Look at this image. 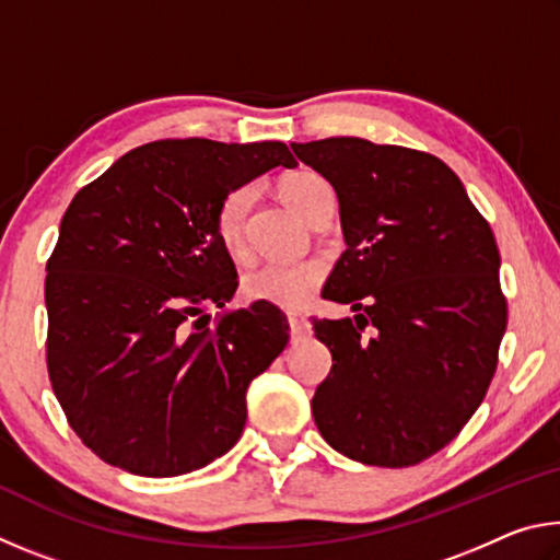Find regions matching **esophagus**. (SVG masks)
Returning a JSON list of instances; mask_svg holds the SVG:
<instances>
[{"label":"esophagus","instance_id":"obj_1","mask_svg":"<svg viewBox=\"0 0 560 560\" xmlns=\"http://www.w3.org/2000/svg\"><path fill=\"white\" fill-rule=\"evenodd\" d=\"M289 328H291V338H299V336L306 334L308 324H306V318H303V316L289 314Z\"/></svg>","mask_w":560,"mask_h":560}]
</instances>
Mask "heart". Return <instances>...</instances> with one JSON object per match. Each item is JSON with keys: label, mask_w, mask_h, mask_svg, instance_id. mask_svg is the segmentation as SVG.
Returning <instances> with one entry per match:
<instances>
[{"label": "heart", "mask_w": 560, "mask_h": 560, "mask_svg": "<svg viewBox=\"0 0 560 560\" xmlns=\"http://www.w3.org/2000/svg\"><path fill=\"white\" fill-rule=\"evenodd\" d=\"M328 183L318 173L311 170H293L283 175L279 183V195L293 212L306 220L308 212L320 195L326 192ZM254 200V189L249 185L234 187L224 195V200L217 207L214 230L222 246L230 254H240L244 246V222L249 214ZM326 267L318 259L303 261H269L261 267L246 271L244 293L252 301H269L283 308H301L308 303L320 281H324Z\"/></svg>", "instance_id": "b5f03b06"}]
</instances>
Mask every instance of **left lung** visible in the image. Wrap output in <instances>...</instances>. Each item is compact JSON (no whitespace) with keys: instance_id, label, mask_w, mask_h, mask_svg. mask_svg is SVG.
Instances as JSON below:
<instances>
[{"instance_id":"8db88e82","label":"left lung","mask_w":560,"mask_h":560,"mask_svg":"<svg viewBox=\"0 0 560 560\" xmlns=\"http://www.w3.org/2000/svg\"><path fill=\"white\" fill-rule=\"evenodd\" d=\"M334 185L346 252L324 287L353 318L314 320L334 365L311 410L373 467L432 457L485 400L506 330L499 249L440 158L363 138L291 143Z\"/></svg>"}]
</instances>
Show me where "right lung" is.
<instances>
[{"mask_svg":"<svg viewBox=\"0 0 560 560\" xmlns=\"http://www.w3.org/2000/svg\"><path fill=\"white\" fill-rule=\"evenodd\" d=\"M299 163L279 140H155L79 189L46 264V365L103 462L177 477L230 452L246 387L289 343L269 301L230 311L236 269L214 230L234 187ZM223 308L214 327L206 308Z\"/></svg>","mask_w":560,"mask_h":560,"instance_id":"obj_1","label":"right lung"}]
</instances>
